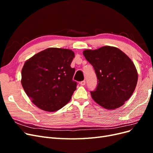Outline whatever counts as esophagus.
I'll return each mask as SVG.
<instances>
[{
	"label": "esophagus",
	"instance_id": "34e87169",
	"mask_svg": "<svg viewBox=\"0 0 153 153\" xmlns=\"http://www.w3.org/2000/svg\"><path fill=\"white\" fill-rule=\"evenodd\" d=\"M80 84L81 85H85V80H84V81H82V82H80Z\"/></svg>",
	"mask_w": 153,
	"mask_h": 153
}]
</instances>
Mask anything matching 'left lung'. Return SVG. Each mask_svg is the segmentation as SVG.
Wrapping results in <instances>:
<instances>
[{
    "instance_id": "left-lung-1",
    "label": "left lung",
    "mask_w": 153,
    "mask_h": 153,
    "mask_svg": "<svg viewBox=\"0 0 153 153\" xmlns=\"http://www.w3.org/2000/svg\"><path fill=\"white\" fill-rule=\"evenodd\" d=\"M83 54L93 66L98 80L96 90L91 91L92 99L108 110L123 105L133 94L138 81L131 60L121 50L110 46L85 50Z\"/></svg>"
}]
</instances>
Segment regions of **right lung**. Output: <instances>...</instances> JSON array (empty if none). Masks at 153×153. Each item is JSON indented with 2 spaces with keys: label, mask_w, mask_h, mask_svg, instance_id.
I'll return each instance as SVG.
<instances>
[{
  "label": "right lung",
  "mask_w": 153,
  "mask_h": 153,
  "mask_svg": "<svg viewBox=\"0 0 153 153\" xmlns=\"http://www.w3.org/2000/svg\"><path fill=\"white\" fill-rule=\"evenodd\" d=\"M74 57L71 50L48 48L25 62L22 85L39 108L55 112L70 101L76 87V82L73 80L75 69L70 66Z\"/></svg>",
  "instance_id": "add662e5"
}]
</instances>
